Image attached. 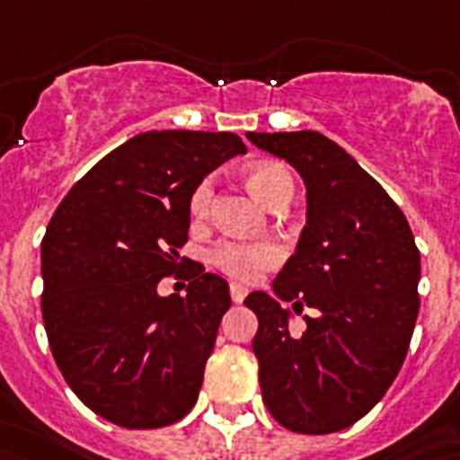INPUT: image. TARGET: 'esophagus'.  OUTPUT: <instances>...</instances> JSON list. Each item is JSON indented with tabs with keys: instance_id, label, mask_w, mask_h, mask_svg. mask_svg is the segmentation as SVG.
I'll return each instance as SVG.
<instances>
[{
	"instance_id": "34e87169",
	"label": "esophagus",
	"mask_w": 460,
	"mask_h": 460,
	"mask_svg": "<svg viewBox=\"0 0 460 460\" xmlns=\"http://www.w3.org/2000/svg\"><path fill=\"white\" fill-rule=\"evenodd\" d=\"M229 291H231V301H234V303H243V301H245L247 289L243 285H238V282H231Z\"/></svg>"
}]
</instances>
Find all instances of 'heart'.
Here are the masks:
<instances>
[{"mask_svg":"<svg viewBox=\"0 0 460 460\" xmlns=\"http://www.w3.org/2000/svg\"><path fill=\"white\" fill-rule=\"evenodd\" d=\"M245 181L250 190L269 208H273L282 199H289L291 201V197H294V178L287 171V166L278 162L254 164V166L245 171ZM213 191L215 190L210 178H206V181H201L194 187L190 197L191 217H206L208 210H210V203H213ZM208 257L229 278L241 279V282H254L263 270L278 266L279 259H282V247L273 241L247 243L225 238V241H217L210 247Z\"/></svg>","mask_w":460,"mask_h":460,"instance_id":"heart-1","label":"heart"}]
</instances>
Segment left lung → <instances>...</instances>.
Listing matches in <instances>:
<instances>
[{
	"label": "left lung",
	"instance_id": "1",
	"mask_svg": "<svg viewBox=\"0 0 460 460\" xmlns=\"http://www.w3.org/2000/svg\"><path fill=\"white\" fill-rule=\"evenodd\" d=\"M247 138L305 182L307 225L273 291L296 314L303 305L319 313L305 314L296 335L275 298H245L259 319L252 349L263 402L294 433H335L377 405L405 361L419 314V250L394 199L324 134Z\"/></svg>",
	"mask_w": 460,
	"mask_h": 460
}]
</instances>
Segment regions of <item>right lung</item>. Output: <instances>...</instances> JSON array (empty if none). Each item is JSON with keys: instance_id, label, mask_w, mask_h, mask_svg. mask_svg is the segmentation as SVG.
I'll list each match as a JSON object with an SVG mask.
<instances>
[{"instance_id": "1", "label": "right lung", "mask_w": 460, "mask_h": 460, "mask_svg": "<svg viewBox=\"0 0 460 460\" xmlns=\"http://www.w3.org/2000/svg\"><path fill=\"white\" fill-rule=\"evenodd\" d=\"M229 131H146L99 159L55 210L41 243V313L55 363L106 421L162 429L197 402L231 296L199 261L181 269L190 197L245 155ZM190 279L159 297L164 277Z\"/></svg>"}]
</instances>
